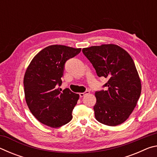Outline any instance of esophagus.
<instances>
[{"label":"esophagus","mask_w":157,"mask_h":157,"mask_svg":"<svg viewBox=\"0 0 157 157\" xmlns=\"http://www.w3.org/2000/svg\"><path fill=\"white\" fill-rule=\"evenodd\" d=\"M89 94H90V91H85L84 93H80V94H79V95H80V97H84V95H86Z\"/></svg>","instance_id":"esophagus-1"}]
</instances>
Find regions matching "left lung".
<instances>
[{"label": "left lung", "mask_w": 157, "mask_h": 157, "mask_svg": "<svg viewBox=\"0 0 157 157\" xmlns=\"http://www.w3.org/2000/svg\"><path fill=\"white\" fill-rule=\"evenodd\" d=\"M98 77L108 82L106 91L95 93V117L100 123L116 126L124 123L136 107L141 82L132 57L115 44H102L82 49Z\"/></svg>", "instance_id": "8db88e82"}]
</instances>
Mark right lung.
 <instances>
[{"label": "right lung", "instance_id": "obj_1", "mask_svg": "<svg viewBox=\"0 0 157 157\" xmlns=\"http://www.w3.org/2000/svg\"><path fill=\"white\" fill-rule=\"evenodd\" d=\"M81 48L51 45L39 52L28 66L23 78L26 103L40 123L59 127L72 120L79 94L66 89L61 92L64 63Z\"/></svg>", "mask_w": 157, "mask_h": 157}]
</instances>
